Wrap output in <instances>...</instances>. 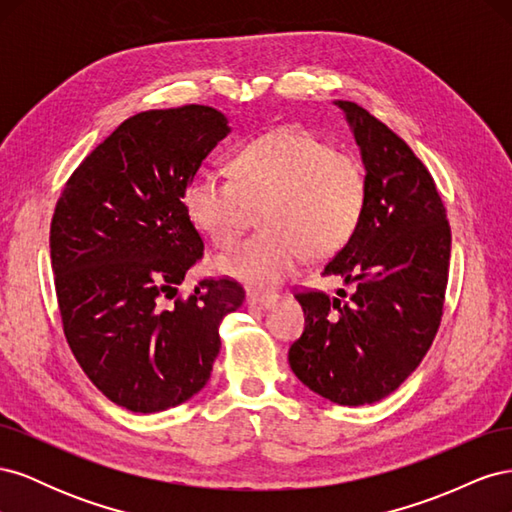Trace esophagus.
Listing matches in <instances>:
<instances>
[{
    "label": "esophagus",
    "mask_w": 512,
    "mask_h": 512,
    "mask_svg": "<svg viewBox=\"0 0 512 512\" xmlns=\"http://www.w3.org/2000/svg\"><path fill=\"white\" fill-rule=\"evenodd\" d=\"M275 294L265 292H247V305H258V307H271L275 303Z\"/></svg>",
    "instance_id": "esophagus-1"
}]
</instances>
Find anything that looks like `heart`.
I'll return each instance as SVG.
<instances>
[{
  "mask_svg": "<svg viewBox=\"0 0 512 512\" xmlns=\"http://www.w3.org/2000/svg\"><path fill=\"white\" fill-rule=\"evenodd\" d=\"M367 203L361 162L299 128L262 134L237 149L230 179L194 177L183 194L188 220L218 247H228L260 207L265 230L213 260L235 280L273 288L307 254L327 258L352 239Z\"/></svg>",
  "mask_w": 512,
  "mask_h": 512,
  "instance_id": "obj_1",
  "label": "heart"
}]
</instances>
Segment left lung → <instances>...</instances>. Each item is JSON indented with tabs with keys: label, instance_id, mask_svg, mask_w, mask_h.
Masks as SVG:
<instances>
[{
	"label": "left lung",
	"instance_id": "left-lung-1",
	"mask_svg": "<svg viewBox=\"0 0 512 512\" xmlns=\"http://www.w3.org/2000/svg\"><path fill=\"white\" fill-rule=\"evenodd\" d=\"M335 106L361 149L367 203L352 239L322 273L356 288L346 301L324 292L297 294L305 329L288 361L320 397L365 406L399 389L438 333L451 226L414 151L363 106L348 100Z\"/></svg>",
	"mask_w": 512,
	"mask_h": 512
}]
</instances>
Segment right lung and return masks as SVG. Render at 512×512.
Segmentation results:
<instances>
[{"label": "right lung", "mask_w": 512, "mask_h": 512, "mask_svg": "<svg viewBox=\"0 0 512 512\" xmlns=\"http://www.w3.org/2000/svg\"><path fill=\"white\" fill-rule=\"evenodd\" d=\"M228 132L211 106L138 113L89 153L57 200L51 265L66 339L87 378L130 412L175 408L203 389L220 322L245 299L228 277L177 297L205 247L183 194Z\"/></svg>", "instance_id": "add662e5"}]
</instances>
